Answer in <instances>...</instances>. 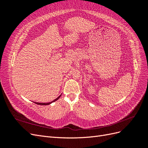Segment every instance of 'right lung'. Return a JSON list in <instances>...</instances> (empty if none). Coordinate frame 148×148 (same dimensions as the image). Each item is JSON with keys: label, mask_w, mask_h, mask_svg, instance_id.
<instances>
[{"label": "right lung", "mask_w": 148, "mask_h": 148, "mask_svg": "<svg viewBox=\"0 0 148 148\" xmlns=\"http://www.w3.org/2000/svg\"><path fill=\"white\" fill-rule=\"evenodd\" d=\"M61 96V95H60L59 97H58L57 98H56V99H55V100H53V101H52V102H47V103H40V102H34V103H36V104H38V105H42V106H44V105H49V104H51V103H52V102H55V101H56L57 100H58L60 98V97Z\"/></svg>", "instance_id": "obj_1"}]
</instances>
